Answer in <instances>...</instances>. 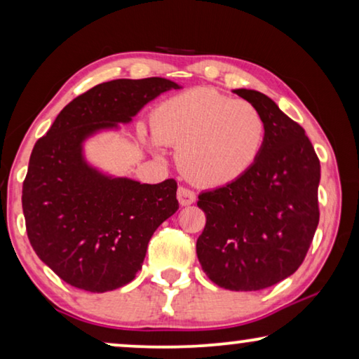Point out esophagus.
Here are the masks:
<instances>
[{
    "mask_svg": "<svg viewBox=\"0 0 359 359\" xmlns=\"http://www.w3.org/2000/svg\"><path fill=\"white\" fill-rule=\"evenodd\" d=\"M178 201H180V204L181 205H189V204H193L194 201H196V193L193 189H189V188H184V186H180L178 188Z\"/></svg>",
    "mask_w": 359,
    "mask_h": 359,
    "instance_id": "esophagus-1",
    "label": "esophagus"
}]
</instances>
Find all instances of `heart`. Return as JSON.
<instances>
[{
  "instance_id": "obj_1",
  "label": "heart",
  "mask_w": 359,
  "mask_h": 359,
  "mask_svg": "<svg viewBox=\"0 0 359 359\" xmlns=\"http://www.w3.org/2000/svg\"><path fill=\"white\" fill-rule=\"evenodd\" d=\"M151 149L178 147L183 173L204 186H224L257 163L266 137L263 116L247 101L194 88L161 102L151 114Z\"/></svg>"
}]
</instances>
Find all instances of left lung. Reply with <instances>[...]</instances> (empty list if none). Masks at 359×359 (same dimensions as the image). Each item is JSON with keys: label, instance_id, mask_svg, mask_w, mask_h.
I'll list each match as a JSON object with an SVG mask.
<instances>
[{"label": "left lung", "instance_id": "left-lung-1", "mask_svg": "<svg viewBox=\"0 0 359 359\" xmlns=\"http://www.w3.org/2000/svg\"><path fill=\"white\" fill-rule=\"evenodd\" d=\"M263 116L266 137L257 163L233 183L199 194L205 227L196 243L210 281L259 291L301 266L318 225L320 161L297 122L255 90H233Z\"/></svg>", "mask_w": 359, "mask_h": 359}]
</instances>
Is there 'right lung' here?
<instances>
[{
	"instance_id": "add662e5",
	"label": "right lung",
	"mask_w": 359,
	"mask_h": 359,
	"mask_svg": "<svg viewBox=\"0 0 359 359\" xmlns=\"http://www.w3.org/2000/svg\"><path fill=\"white\" fill-rule=\"evenodd\" d=\"M166 78L112 80L63 107L39 139L22 184L27 237L63 281L90 292L114 291L142 269L151 235L178 210L176 181L142 184L86 160L88 139L119 130L161 93Z\"/></svg>"
}]
</instances>
